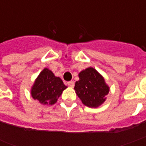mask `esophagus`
Listing matches in <instances>:
<instances>
[{"label":"esophagus","mask_w":146,"mask_h":146,"mask_svg":"<svg viewBox=\"0 0 146 146\" xmlns=\"http://www.w3.org/2000/svg\"><path fill=\"white\" fill-rule=\"evenodd\" d=\"M67 84L71 87V88H73L74 87V82L73 81H69V82L67 83Z\"/></svg>","instance_id":"34e87169"}]
</instances>
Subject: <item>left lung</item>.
Instances as JSON below:
<instances>
[{
	"label": "left lung",
	"mask_w": 146,
	"mask_h": 146,
	"mask_svg": "<svg viewBox=\"0 0 146 146\" xmlns=\"http://www.w3.org/2000/svg\"><path fill=\"white\" fill-rule=\"evenodd\" d=\"M80 80L75 84L76 95L88 107H98L106 100L110 88L103 77L92 67L79 73Z\"/></svg>",
	"instance_id": "left-lung-1"
}]
</instances>
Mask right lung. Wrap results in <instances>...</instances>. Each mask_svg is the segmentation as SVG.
Listing matches in <instances>:
<instances>
[{
	"mask_svg": "<svg viewBox=\"0 0 146 146\" xmlns=\"http://www.w3.org/2000/svg\"><path fill=\"white\" fill-rule=\"evenodd\" d=\"M66 88L59 77L45 68L36 78L31 90V95L41 104L53 105Z\"/></svg>",
	"mask_w": 146,
	"mask_h": 146,
	"instance_id": "right-lung-1",
	"label": "right lung"
}]
</instances>
